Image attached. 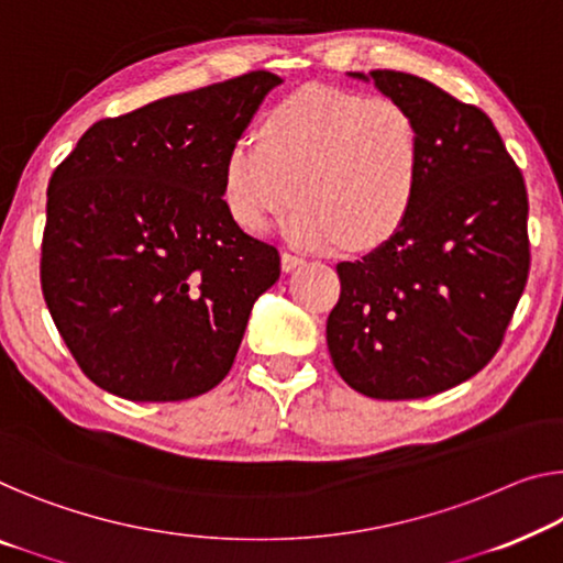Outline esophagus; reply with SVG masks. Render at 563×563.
Here are the masks:
<instances>
[{
    "mask_svg": "<svg viewBox=\"0 0 563 563\" xmlns=\"http://www.w3.org/2000/svg\"><path fill=\"white\" fill-rule=\"evenodd\" d=\"M280 263H283V271L290 273V271H296L298 265H303L306 257L298 255V253H290V250H285V253L280 255Z\"/></svg>",
    "mask_w": 563,
    "mask_h": 563,
    "instance_id": "obj_1",
    "label": "esophagus"
}]
</instances>
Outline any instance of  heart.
<instances>
[{
	"mask_svg": "<svg viewBox=\"0 0 563 563\" xmlns=\"http://www.w3.org/2000/svg\"><path fill=\"white\" fill-rule=\"evenodd\" d=\"M422 131L391 98L306 88L265 113L257 136L222 162V201L242 230L265 232L303 199L285 234L316 250H374L412 212Z\"/></svg>",
	"mask_w": 563,
	"mask_h": 563,
	"instance_id": "1",
	"label": "heart"
}]
</instances>
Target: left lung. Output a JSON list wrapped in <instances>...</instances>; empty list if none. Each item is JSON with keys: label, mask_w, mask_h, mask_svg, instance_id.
I'll list each match as a JSON object with an SVG mask.
<instances>
[{"label": "left lung", "mask_w": 563, "mask_h": 563, "mask_svg": "<svg viewBox=\"0 0 563 563\" xmlns=\"http://www.w3.org/2000/svg\"><path fill=\"white\" fill-rule=\"evenodd\" d=\"M422 131L407 222L356 263H339L325 323L335 372L372 399L457 387L496 356L531 271L523 174L481 108L397 70H372Z\"/></svg>", "instance_id": "1"}]
</instances>
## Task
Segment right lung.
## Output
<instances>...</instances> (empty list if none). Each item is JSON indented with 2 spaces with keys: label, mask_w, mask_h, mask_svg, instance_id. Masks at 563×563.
Wrapping results in <instances>:
<instances>
[{
  "label": "right lung",
  "mask_w": 563,
  "mask_h": 563,
  "mask_svg": "<svg viewBox=\"0 0 563 563\" xmlns=\"http://www.w3.org/2000/svg\"><path fill=\"white\" fill-rule=\"evenodd\" d=\"M278 75L253 70L103 119L49 176L40 283L82 374L181 401L230 374L280 255L222 201V162Z\"/></svg>",
  "instance_id": "1"
}]
</instances>
